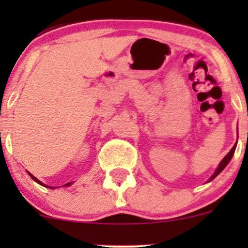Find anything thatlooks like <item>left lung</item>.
Masks as SVG:
<instances>
[{"instance_id":"1","label":"left lung","mask_w":248,"mask_h":248,"mask_svg":"<svg viewBox=\"0 0 248 248\" xmlns=\"http://www.w3.org/2000/svg\"><path fill=\"white\" fill-rule=\"evenodd\" d=\"M236 144H237V141H236ZM236 144H235L234 146H232V149L231 150V151L228 152V154H227V156L224 157L223 159H222V161H221V163H219V164H218V167H217L216 171H215L214 174H212V176L210 177V179H209V181H212V180H214L215 177H216L217 175L219 174V172H221L222 170H223L224 168H226V167H227V164H228L229 162H231V159H232V155H234V152H235V149H236Z\"/></svg>"}]
</instances>
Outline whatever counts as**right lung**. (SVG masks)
I'll return each instance as SVG.
<instances>
[{
  "label": "right lung",
  "mask_w": 248,
  "mask_h": 248,
  "mask_svg": "<svg viewBox=\"0 0 248 248\" xmlns=\"http://www.w3.org/2000/svg\"><path fill=\"white\" fill-rule=\"evenodd\" d=\"M29 174H30V172H29ZM30 176H31L32 179L34 180V181H36V182H38L39 185H42V186H44V187H49V186H46V185H44L43 182H41V181H39V180L37 179V177H34L33 175H32V174H30ZM71 184H72V182H68V184H66V185H64V186H71ZM49 188H52V187H49Z\"/></svg>",
  "instance_id": "right-lung-1"
}]
</instances>
